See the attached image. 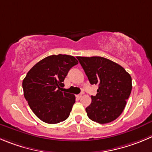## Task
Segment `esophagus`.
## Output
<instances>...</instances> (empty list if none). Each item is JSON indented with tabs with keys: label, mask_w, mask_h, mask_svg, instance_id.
Instances as JSON below:
<instances>
[{
	"label": "esophagus",
	"mask_w": 152,
	"mask_h": 152,
	"mask_svg": "<svg viewBox=\"0 0 152 152\" xmlns=\"http://www.w3.org/2000/svg\"><path fill=\"white\" fill-rule=\"evenodd\" d=\"M76 97H77V98L78 99H80V98H81V97H82V94H79V95H76Z\"/></svg>",
	"instance_id": "34e87169"
}]
</instances>
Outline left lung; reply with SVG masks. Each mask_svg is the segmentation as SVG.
<instances>
[{
  "instance_id": "left-lung-1",
  "label": "left lung",
  "mask_w": 152,
  "mask_h": 152,
  "mask_svg": "<svg viewBox=\"0 0 152 152\" xmlns=\"http://www.w3.org/2000/svg\"><path fill=\"white\" fill-rule=\"evenodd\" d=\"M89 83L98 86L96 95L86 108L93 122L106 124L123 112L132 89L131 75L120 65L102 57H77Z\"/></svg>"
}]
</instances>
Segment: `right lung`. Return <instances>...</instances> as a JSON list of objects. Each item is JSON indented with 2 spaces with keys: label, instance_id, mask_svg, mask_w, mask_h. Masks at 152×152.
Segmentation results:
<instances>
[{
  "label": "right lung",
  "instance_id": "1",
  "mask_svg": "<svg viewBox=\"0 0 152 152\" xmlns=\"http://www.w3.org/2000/svg\"><path fill=\"white\" fill-rule=\"evenodd\" d=\"M78 63L73 56L51 55L37 63L23 80L24 95L30 109L42 122L57 124L69 116L75 95L63 92L65 77Z\"/></svg>",
  "mask_w": 152,
  "mask_h": 152
}]
</instances>
